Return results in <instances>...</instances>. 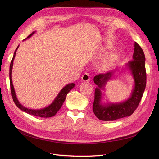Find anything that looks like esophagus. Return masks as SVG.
I'll use <instances>...</instances> for the list:
<instances>
[{
    "label": "esophagus",
    "instance_id": "esophagus-1",
    "mask_svg": "<svg viewBox=\"0 0 159 159\" xmlns=\"http://www.w3.org/2000/svg\"><path fill=\"white\" fill-rule=\"evenodd\" d=\"M82 80L84 82H88V81H90V75H89L88 73H84L82 76Z\"/></svg>",
    "mask_w": 159,
    "mask_h": 159
}]
</instances>
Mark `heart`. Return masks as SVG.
<instances>
[{
    "instance_id": "b5f03b06",
    "label": "heart",
    "mask_w": 159,
    "mask_h": 159,
    "mask_svg": "<svg viewBox=\"0 0 159 159\" xmlns=\"http://www.w3.org/2000/svg\"><path fill=\"white\" fill-rule=\"evenodd\" d=\"M115 61V58L114 57H111L110 59L108 60V61L106 63V67H109L111 65L113 64Z\"/></svg>"
}]
</instances>
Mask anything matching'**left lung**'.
<instances>
[{"label": "left lung", "mask_w": 159, "mask_h": 159, "mask_svg": "<svg viewBox=\"0 0 159 159\" xmlns=\"http://www.w3.org/2000/svg\"><path fill=\"white\" fill-rule=\"evenodd\" d=\"M145 60L143 50L140 45L135 42L133 60L125 65V69H128L132 75L134 85L130 96L125 101L117 103L102 102L103 95L102 90H104L107 82L113 78L115 72L119 69H116L104 74H98L94 77V82L97 85V87L95 89L92 110L96 117L102 121H114L129 117L133 114L145 90L146 84Z\"/></svg>", "instance_id": "1"}]
</instances>
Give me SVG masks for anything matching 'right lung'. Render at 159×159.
<instances>
[{
    "instance_id": "1",
    "label": "right lung",
    "mask_w": 159,
    "mask_h": 159,
    "mask_svg": "<svg viewBox=\"0 0 159 159\" xmlns=\"http://www.w3.org/2000/svg\"><path fill=\"white\" fill-rule=\"evenodd\" d=\"M35 32H34L30 35H29L27 38H29L30 37L32 36ZM18 48H19V46H17V48H16V50H15V51L14 52L13 59L11 62L10 68H9V79H10V85H11V94H12L13 100L15 104H16V106L19 108V109H21V111H24L25 113H28L30 115L38 116V117H46V118L53 117V116H55L57 112L59 111V110L61 109L65 101V98H66V96L68 94V92L70 91L72 88H73V87L75 86V84L74 83H71V84H69L66 85L65 87L62 88V90L59 92V94H58V95L56 96V98L53 100V102L50 104V105H48V107H46L45 108H43V109H28V108L25 107L24 106H23L22 104L19 102V101L17 98V96H16V94H15V91L14 86L12 82V69H13V61L15 59V55H16V52Z\"/></svg>"
}]
</instances>
